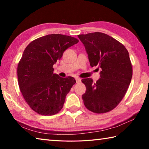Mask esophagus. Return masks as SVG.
Returning a JSON list of instances; mask_svg holds the SVG:
<instances>
[{
	"label": "esophagus",
	"mask_w": 149,
	"mask_h": 149,
	"mask_svg": "<svg viewBox=\"0 0 149 149\" xmlns=\"http://www.w3.org/2000/svg\"><path fill=\"white\" fill-rule=\"evenodd\" d=\"M75 80H76V82L77 83V84H78V83H80L81 81V79L80 78H76Z\"/></svg>",
	"instance_id": "esophagus-1"
}]
</instances>
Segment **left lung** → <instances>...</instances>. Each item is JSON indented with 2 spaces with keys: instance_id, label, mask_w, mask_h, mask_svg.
Here are the masks:
<instances>
[{
  "instance_id": "obj_1",
  "label": "left lung",
  "mask_w": 149,
  "mask_h": 149,
  "mask_svg": "<svg viewBox=\"0 0 149 149\" xmlns=\"http://www.w3.org/2000/svg\"><path fill=\"white\" fill-rule=\"evenodd\" d=\"M85 47L91 67L102 69L100 78L83 79L86 92L82 95L88 110L102 114L117 107L124 97L132 80L133 69L129 52L121 42L103 33L77 35Z\"/></svg>"
}]
</instances>
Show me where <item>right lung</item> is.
Wrapping results in <instances>:
<instances>
[{"label":"right lung","instance_id":"add662e5","mask_svg":"<svg viewBox=\"0 0 149 149\" xmlns=\"http://www.w3.org/2000/svg\"><path fill=\"white\" fill-rule=\"evenodd\" d=\"M79 40L71 36L51 34L39 37L27 45L17 65L19 89L35 112L43 116L58 113L66 95L76 81L54 74L53 65L68 48Z\"/></svg>","mask_w":149,"mask_h":149}]
</instances>
